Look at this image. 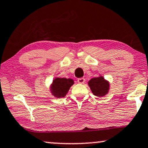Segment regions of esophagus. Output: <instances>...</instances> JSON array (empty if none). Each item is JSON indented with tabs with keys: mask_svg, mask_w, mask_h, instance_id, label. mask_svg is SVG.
I'll return each instance as SVG.
<instances>
[{
	"mask_svg": "<svg viewBox=\"0 0 148 148\" xmlns=\"http://www.w3.org/2000/svg\"><path fill=\"white\" fill-rule=\"evenodd\" d=\"M77 82H78L79 84H83V83L85 82V79L84 78H80L78 79Z\"/></svg>",
	"mask_w": 148,
	"mask_h": 148,
	"instance_id": "34e87169",
	"label": "esophagus"
}]
</instances>
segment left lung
Instances as JSON below:
<instances>
[{
    "label": "left lung",
    "instance_id": "left-lung-1",
    "mask_svg": "<svg viewBox=\"0 0 148 148\" xmlns=\"http://www.w3.org/2000/svg\"><path fill=\"white\" fill-rule=\"evenodd\" d=\"M88 85L93 95L102 97L108 94L110 89V83L101 74L98 77L91 78L88 81Z\"/></svg>",
    "mask_w": 148,
    "mask_h": 148
}]
</instances>
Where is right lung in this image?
<instances>
[{"instance_id":"add662e5","label":"right lung","mask_w":148,"mask_h":148,"mask_svg":"<svg viewBox=\"0 0 148 148\" xmlns=\"http://www.w3.org/2000/svg\"><path fill=\"white\" fill-rule=\"evenodd\" d=\"M74 84V81L72 78L56 77L50 84L49 91L53 97L58 99L64 97Z\"/></svg>"}]
</instances>
